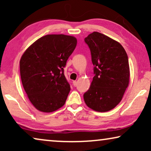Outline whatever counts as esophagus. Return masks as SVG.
Listing matches in <instances>:
<instances>
[{
	"label": "esophagus",
	"instance_id": "1",
	"mask_svg": "<svg viewBox=\"0 0 151 151\" xmlns=\"http://www.w3.org/2000/svg\"><path fill=\"white\" fill-rule=\"evenodd\" d=\"M73 84L74 86H76L78 85V82L77 81H73Z\"/></svg>",
	"mask_w": 151,
	"mask_h": 151
}]
</instances>
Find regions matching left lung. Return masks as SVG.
<instances>
[{
	"instance_id": "8db88e82",
	"label": "left lung",
	"mask_w": 151,
	"mask_h": 151,
	"mask_svg": "<svg viewBox=\"0 0 151 151\" xmlns=\"http://www.w3.org/2000/svg\"><path fill=\"white\" fill-rule=\"evenodd\" d=\"M91 54L94 77L84 100L90 109L106 112L120 102L129 84L128 55L118 42L94 32L84 38Z\"/></svg>"
}]
</instances>
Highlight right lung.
Instances as JSON below:
<instances>
[{"label":"right lung","instance_id":"right-lung-1","mask_svg":"<svg viewBox=\"0 0 151 151\" xmlns=\"http://www.w3.org/2000/svg\"><path fill=\"white\" fill-rule=\"evenodd\" d=\"M77 39L64 34L46 35L27 49L20 60V78L29 100L41 112L50 113L65 104L70 84L64 74Z\"/></svg>","mask_w":151,"mask_h":151}]
</instances>
